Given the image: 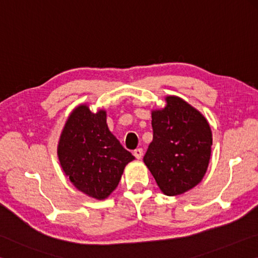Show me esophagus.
Here are the masks:
<instances>
[{"instance_id":"34e87169","label":"esophagus","mask_w":258,"mask_h":258,"mask_svg":"<svg viewBox=\"0 0 258 258\" xmlns=\"http://www.w3.org/2000/svg\"><path fill=\"white\" fill-rule=\"evenodd\" d=\"M143 154H144L143 148H136V150L134 151V155H135V157H136V159H138V160L142 159Z\"/></svg>"}]
</instances>
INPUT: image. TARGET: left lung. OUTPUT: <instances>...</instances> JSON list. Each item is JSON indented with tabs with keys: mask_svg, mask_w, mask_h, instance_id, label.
<instances>
[{
	"mask_svg": "<svg viewBox=\"0 0 258 258\" xmlns=\"http://www.w3.org/2000/svg\"><path fill=\"white\" fill-rule=\"evenodd\" d=\"M153 142L144 162L168 196L186 192L202 181L211 157L210 124L181 98L166 97L163 110L152 113Z\"/></svg>",
	"mask_w": 258,
	"mask_h": 258,
	"instance_id": "1",
	"label": "left lung"
}]
</instances>
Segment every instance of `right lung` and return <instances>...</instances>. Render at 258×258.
<instances>
[{"label":"right lung","instance_id":"add662e5","mask_svg":"<svg viewBox=\"0 0 258 258\" xmlns=\"http://www.w3.org/2000/svg\"><path fill=\"white\" fill-rule=\"evenodd\" d=\"M57 155L74 186L96 200L114 190L124 166L135 159L108 130L105 111L92 113L86 105L77 107L68 119Z\"/></svg>","mask_w":258,"mask_h":258}]
</instances>
